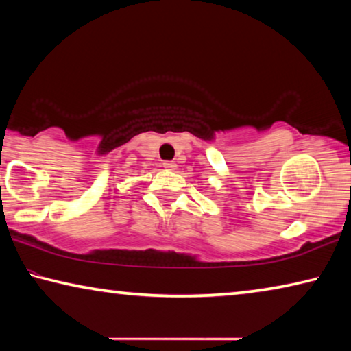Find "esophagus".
<instances>
[{
	"instance_id": "obj_1",
	"label": "esophagus",
	"mask_w": 351,
	"mask_h": 351,
	"mask_svg": "<svg viewBox=\"0 0 351 351\" xmlns=\"http://www.w3.org/2000/svg\"><path fill=\"white\" fill-rule=\"evenodd\" d=\"M164 169L175 170V169H176V164H175V162H164Z\"/></svg>"
}]
</instances>
